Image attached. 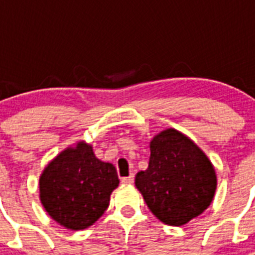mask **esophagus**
<instances>
[{"label":"esophagus","instance_id":"34e87169","mask_svg":"<svg viewBox=\"0 0 255 255\" xmlns=\"http://www.w3.org/2000/svg\"><path fill=\"white\" fill-rule=\"evenodd\" d=\"M133 180H135V176H133V174H129L128 177L122 178V182H124V184H132Z\"/></svg>","mask_w":255,"mask_h":255}]
</instances>
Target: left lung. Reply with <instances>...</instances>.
I'll return each mask as SVG.
<instances>
[{"instance_id":"obj_1","label":"left lung","mask_w":255,"mask_h":255,"mask_svg":"<svg viewBox=\"0 0 255 255\" xmlns=\"http://www.w3.org/2000/svg\"><path fill=\"white\" fill-rule=\"evenodd\" d=\"M147 170L136 174V188L160 221L181 226L210 205L217 188L216 172L196 144L173 128L151 141Z\"/></svg>"}]
</instances>
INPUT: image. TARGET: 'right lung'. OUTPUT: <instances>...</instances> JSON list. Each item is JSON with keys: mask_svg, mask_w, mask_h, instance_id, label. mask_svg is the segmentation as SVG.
<instances>
[{"mask_svg": "<svg viewBox=\"0 0 255 255\" xmlns=\"http://www.w3.org/2000/svg\"><path fill=\"white\" fill-rule=\"evenodd\" d=\"M119 185L115 167L96 159L91 145L67 148L50 161L39 177V197L59 225L86 229L106 212Z\"/></svg>", "mask_w": 255, "mask_h": 255, "instance_id": "add662e5", "label": "right lung"}]
</instances>
